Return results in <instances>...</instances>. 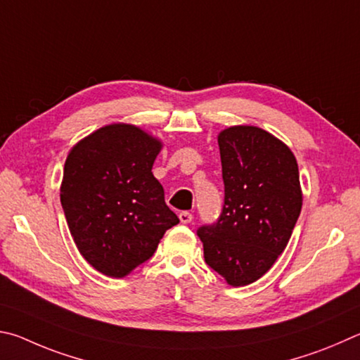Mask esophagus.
<instances>
[{"label":"esophagus","mask_w":360,"mask_h":360,"mask_svg":"<svg viewBox=\"0 0 360 360\" xmlns=\"http://www.w3.org/2000/svg\"><path fill=\"white\" fill-rule=\"evenodd\" d=\"M179 218H180V221L184 223V224H188V223L193 221V215H191L190 212H181L180 215H179Z\"/></svg>","instance_id":"1"}]
</instances>
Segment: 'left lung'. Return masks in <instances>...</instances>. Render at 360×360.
<instances>
[{
  "label": "left lung",
  "instance_id": "left-lung-1",
  "mask_svg": "<svg viewBox=\"0 0 360 360\" xmlns=\"http://www.w3.org/2000/svg\"><path fill=\"white\" fill-rule=\"evenodd\" d=\"M224 205L219 219L199 228L205 262L234 288L269 272L285 251L302 210L295 156L257 126L238 124L218 134Z\"/></svg>",
  "mask_w": 360,
  "mask_h": 360
}]
</instances>
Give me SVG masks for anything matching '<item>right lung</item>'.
Listing matches in <instances>:
<instances>
[{
	"label": "right lung",
	"mask_w": 360,
	"mask_h": 360,
	"mask_svg": "<svg viewBox=\"0 0 360 360\" xmlns=\"http://www.w3.org/2000/svg\"><path fill=\"white\" fill-rule=\"evenodd\" d=\"M161 148L160 139L139 126L112 123L68 153L60 186L68 228L80 255L103 275H129L179 223L151 172Z\"/></svg>",
	"instance_id": "right-lung-1"
}]
</instances>
